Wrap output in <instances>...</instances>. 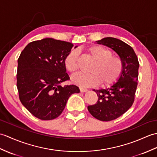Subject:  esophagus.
<instances>
[{
    "instance_id": "1",
    "label": "esophagus",
    "mask_w": 157,
    "mask_h": 157,
    "mask_svg": "<svg viewBox=\"0 0 157 157\" xmlns=\"http://www.w3.org/2000/svg\"><path fill=\"white\" fill-rule=\"evenodd\" d=\"M79 90L81 92H86L87 90L86 88H83L82 87H79Z\"/></svg>"
}]
</instances>
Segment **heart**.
Listing matches in <instances>:
<instances>
[{
    "instance_id": "b5f03b06",
    "label": "heart",
    "mask_w": 157,
    "mask_h": 157,
    "mask_svg": "<svg viewBox=\"0 0 157 157\" xmlns=\"http://www.w3.org/2000/svg\"><path fill=\"white\" fill-rule=\"evenodd\" d=\"M95 63L90 68L91 73H79L71 78L72 82L81 87H92L99 84L109 86L114 84L122 75L124 69L122 59L113 56L110 49L100 45H92L86 49ZM79 53L77 49H72L65 56L63 63L67 70L74 74L78 70Z\"/></svg>"
}]
</instances>
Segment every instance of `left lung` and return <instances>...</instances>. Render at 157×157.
Returning <instances> with one entry per match:
<instances>
[{"instance_id":"left-lung-1","label":"left lung","mask_w":157,"mask_h":157,"mask_svg":"<svg viewBox=\"0 0 157 157\" xmlns=\"http://www.w3.org/2000/svg\"><path fill=\"white\" fill-rule=\"evenodd\" d=\"M97 43L115 51L124 63L118 82L107 89L94 90L98 97V101L87 106L94 118L107 122L118 118L132 105L138 85L139 62L132 47L121 40L105 37Z\"/></svg>"}]
</instances>
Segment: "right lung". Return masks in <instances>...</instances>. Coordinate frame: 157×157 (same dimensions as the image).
Masks as SVG:
<instances>
[{
  "instance_id": "add662e5",
  "label": "right lung",
  "mask_w": 157,
  "mask_h": 157,
  "mask_svg": "<svg viewBox=\"0 0 157 157\" xmlns=\"http://www.w3.org/2000/svg\"><path fill=\"white\" fill-rule=\"evenodd\" d=\"M73 46L71 43L46 38L29 43L21 52L17 74L19 99L36 118H57L71 94L79 92L75 85H60L70 80L63 60Z\"/></svg>"
}]
</instances>
